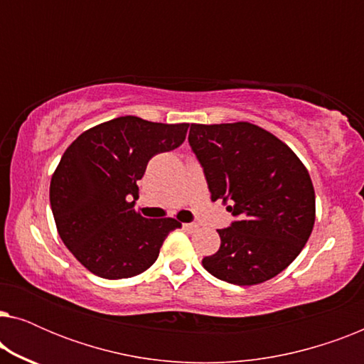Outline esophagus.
Masks as SVG:
<instances>
[{
	"mask_svg": "<svg viewBox=\"0 0 364 364\" xmlns=\"http://www.w3.org/2000/svg\"><path fill=\"white\" fill-rule=\"evenodd\" d=\"M183 230L186 232H197L198 230V225H196V223H183Z\"/></svg>",
	"mask_w": 364,
	"mask_h": 364,
	"instance_id": "1",
	"label": "esophagus"
}]
</instances>
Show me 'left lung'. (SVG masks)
Returning <instances> with one entry per match:
<instances>
[{
	"mask_svg": "<svg viewBox=\"0 0 364 364\" xmlns=\"http://www.w3.org/2000/svg\"><path fill=\"white\" fill-rule=\"evenodd\" d=\"M188 142L212 200L237 217L217 230L220 248L202 260L218 280L258 285L285 270L315 225V188L296 154L250 122L191 124Z\"/></svg>",
	"mask_w": 364,
	"mask_h": 364,
	"instance_id": "left-lung-1",
	"label": "left lung"
}]
</instances>
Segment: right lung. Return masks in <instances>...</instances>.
Returning a JSON list of instances; mask_svg holds the SVG:
<instances>
[{
    "mask_svg": "<svg viewBox=\"0 0 364 364\" xmlns=\"http://www.w3.org/2000/svg\"><path fill=\"white\" fill-rule=\"evenodd\" d=\"M188 124L116 117L84 131L63 154L49 186L59 237L94 275L119 280L146 272L176 218H144L134 203L147 162L186 141Z\"/></svg>",
    "mask_w": 364,
    "mask_h": 364,
    "instance_id": "1",
    "label": "right lung"
}]
</instances>
